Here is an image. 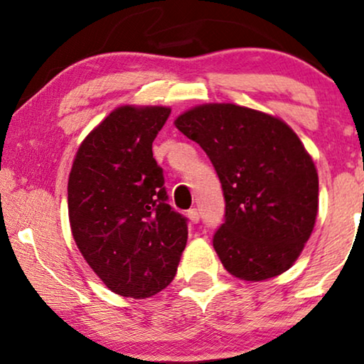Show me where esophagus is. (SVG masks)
<instances>
[{
    "instance_id": "obj_1",
    "label": "esophagus",
    "mask_w": 364,
    "mask_h": 364,
    "mask_svg": "<svg viewBox=\"0 0 364 364\" xmlns=\"http://www.w3.org/2000/svg\"><path fill=\"white\" fill-rule=\"evenodd\" d=\"M187 217H188V220H191L192 224H197V223H199V219H200V215H199V212H197V209L187 210Z\"/></svg>"
}]
</instances>
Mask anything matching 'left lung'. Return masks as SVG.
Segmentation results:
<instances>
[{
	"mask_svg": "<svg viewBox=\"0 0 364 364\" xmlns=\"http://www.w3.org/2000/svg\"><path fill=\"white\" fill-rule=\"evenodd\" d=\"M173 124L204 149L223 183L214 249L225 271L254 282L286 272L318 215V172L299 136L277 117L234 103L193 107Z\"/></svg>",
	"mask_w": 364,
	"mask_h": 364,
	"instance_id": "left-lung-1",
	"label": "left lung"
}]
</instances>
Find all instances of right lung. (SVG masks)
Wrapping results in <instances>:
<instances>
[{
    "label": "right lung",
    "instance_id": "add662e5",
    "mask_svg": "<svg viewBox=\"0 0 364 364\" xmlns=\"http://www.w3.org/2000/svg\"><path fill=\"white\" fill-rule=\"evenodd\" d=\"M168 115V107L115 108L80 144L68 177L80 252L108 289L134 299L171 284L187 244V220L167 204L152 154Z\"/></svg>",
    "mask_w": 364,
    "mask_h": 364
}]
</instances>
